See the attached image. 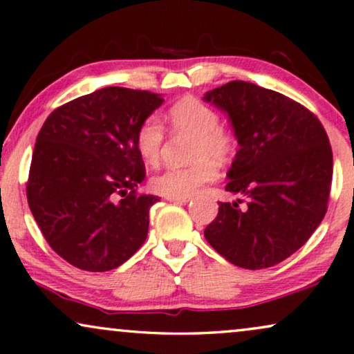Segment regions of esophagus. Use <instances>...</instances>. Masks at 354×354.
Wrapping results in <instances>:
<instances>
[{"label": "esophagus", "mask_w": 354, "mask_h": 354, "mask_svg": "<svg viewBox=\"0 0 354 354\" xmlns=\"http://www.w3.org/2000/svg\"><path fill=\"white\" fill-rule=\"evenodd\" d=\"M167 199L169 202H176V204H185V202L189 201V197H173V196H168Z\"/></svg>", "instance_id": "34e87169"}]
</instances>
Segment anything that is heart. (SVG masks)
<instances>
[{"label":"heart","instance_id":"b5f03b06","mask_svg":"<svg viewBox=\"0 0 354 354\" xmlns=\"http://www.w3.org/2000/svg\"><path fill=\"white\" fill-rule=\"evenodd\" d=\"M173 133L191 134L189 158L185 167H169L155 174L152 189L162 196L189 197L218 178V165L232 162L238 138L232 126L220 122L214 106L197 97H183L167 110ZM165 140V128L157 116H147L136 131V149L145 163L155 165Z\"/></svg>","mask_w":354,"mask_h":354}]
</instances>
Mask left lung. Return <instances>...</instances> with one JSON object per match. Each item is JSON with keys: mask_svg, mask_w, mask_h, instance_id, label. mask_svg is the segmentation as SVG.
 Instances as JSON below:
<instances>
[{"mask_svg": "<svg viewBox=\"0 0 354 354\" xmlns=\"http://www.w3.org/2000/svg\"><path fill=\"white\" fill-rule=\"evenodd\" d=\"M204 98L228 113L238 138L225 191L249 199L244 209L220 202L204 236L234 266H277L308 241L327 212L333 173L327 133L304 105L251 82L232 81Z\"/></svg>", "mask_w": 354, "mask_h": 354, "instance_id": "8db88e82", "label": "left lung"}]
</instances>
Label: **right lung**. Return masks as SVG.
I'll return each mask as SVG.
<instances>
[{
    "label": "right lung",
    "instance_id": "obj_1",
    "mask_svg": "<svg viewBox=\"0 0 354 354\" xmlns=\"http://www.w3.org/2000/svg\"><path fill=\"white\" fill-rule=\"evenodd\" d=\"M163 103L158 93L105 87L51 111L27 180V202L50 248L88 272L120 267L142 246L157 196L140 194L145 167L139 124Z\"/></svg>",
    "mask_w": 354,
    "mask_h": 354
}]
</instances>
